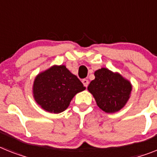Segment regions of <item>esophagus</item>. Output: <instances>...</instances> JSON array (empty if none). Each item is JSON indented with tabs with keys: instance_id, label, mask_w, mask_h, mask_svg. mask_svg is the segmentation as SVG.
Returning <instances> with one entry per match:
<instances>
[{
	"instance_id": "34e87169",
	"label": "esophagus",
	"mask_w": 157,
	"mask_h": 157,
	"mask_svg": "<svg viewBox=\"0 0 157 157\" xmlns=\"http://www.w3.org/2000/svg\"><path fill=\"white\" fill-rule=\"evenodd\" d=\"M82 83H83V85H85V87H87L88 86V85H89V81H88L87 79H83Z\"/></svg>"
}]
</instances>
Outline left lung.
Here are the masks:
<instances>
[{
	"label": "left lung",
	"mask_w": 157,
	"mask_h": 157,
	"mask_svg": "<svg viewBox=\"0 0 157 157\" xmlns=\"http://www.w3.org/2000/svg\"><path fill=\"white\" fill-rule=\"evenodd\" d=\"M95 79L88 86L101 110L114 113L123 109L131 97L132 85L119 72L101 68L94 72Z\"/></svg>",
	"instance_id": "obj_1"
}]
</instances>
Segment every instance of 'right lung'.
<instances>
[{"label": "right lung", "mask_w": 157, "mask_h": 157, "mask_svg": "<svg viewBox=\"0 0 157 157\" xmlns=\"http://www.w3.org/2000/svg\"><path fill=\"white\" fill-rule=\"evenodd\" d=\"M86 89L65 65L54 64L34 79L33 97L44 111L60 113L70 105L75 95Z\"/></svg>", "instance_id": "obj_1"}]
</instances>
